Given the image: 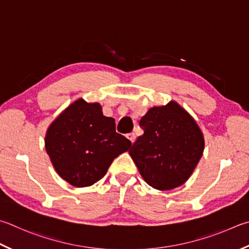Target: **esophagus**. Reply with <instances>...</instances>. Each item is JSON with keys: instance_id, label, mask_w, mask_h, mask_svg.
Listing matches in <instances>:
<instances>
[{"instance_id": "obj_1", "label": "esophagus", "mask_w": 249, "mask_h": 249, "mask_svg": "<svg viewBox=\"0 0 249 249\" xmlns=\"http://www.w3.org/2000/svg\"><path fill=\"white\" fill-rule=\"evenodd\" d=\"M127 137L129 140H130V142L132 143H134L135 142V140H136V135H135L134 133H129V134H127Z\"/></svg>"}]
</instances>
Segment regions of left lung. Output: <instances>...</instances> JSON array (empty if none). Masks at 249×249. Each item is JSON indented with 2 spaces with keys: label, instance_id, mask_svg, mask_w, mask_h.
I'll list each match as a JSON object with an SVG mask.
<instances>
[{
  "label": "left lung",
  "instance_id": "obj_1",
  "mask_svg": "<svg viewBox=\"0 0 249 249\" xmlns=\"http://www.w3.org/2000/svg\"><path fill=\"white\" fill-rule=\"evenodd\" d=\"M139 124L143 135L129 155L148 185L170 191L183 185L199 162L205 138L199 126L178 102L153 107Z\"/></svg>",
  "mask_w": 249,
  "mask_h": 249
}]
</instances>
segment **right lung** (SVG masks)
I'll use <instances>...</instances> for the list:
<instances>
[{
	"mask_svg": "<svg viewBox=\"0 0 249 249\" xmlns=\"http://www.w3.org/2000/svg\"><path fill=\"white\" fill-rule=\"evenodd\" d=\"M44 146L57 174L75 187L91 186L132 142L115 132L100 103L78 99L50 124Z\"/></svg>",
	"mask_w": 249,
	"mask_h": 249,
	"instance_id": "1",
	"label": "right lung"
}]
</instances>
